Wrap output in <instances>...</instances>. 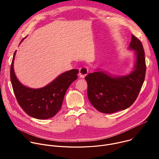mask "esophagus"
I'll return each instance as SVG.
<instances>
[{
    "label": "esophagus",
    "mask_w": 159,
    "mask_h": 159,
    "mask_svg": "<svg viewBox=\"0 0 159 159\" xmlns=\"http://www.w3.org/2000/svg\"><path fill=\"white\" fill-rule=\"evenodd\" d=\"M88 72H89L88 68L87 66H83V67H81L80 69H79V75L80 77L84 78L87 75Z\"/></svg>",
    "instance_id": "esophagus-1"
}]
</instances>
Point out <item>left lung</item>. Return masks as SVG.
<instances>
[{
    "label": "left lung",
    "instance_id": "left-lung-1",
    "mask_svg": "<svg viewBox=\"0 0 159 159\" xmlns=\"http://www.w3.org/2000/svg\"><path fill=\"white\" fill-rule=\"evenodd\" d=\"M129 48L135 51L137 57L131 74L114 77L98 71L85 77L88 99L101 112L109 114L126 109L133 104L140 93L146 73L145 52L142 42L133 34Z\"/></svg>",
    "mask_w": 159,
    "mask_h": 159
}]
</instances>
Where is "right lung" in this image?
<instances>
[{
	"label": "right lung",
	"mask_w": 159,
	"mask_h": 159,
	"mask_svg": "<svg viewBox=\"0 0 159 159\" xmlns=\"http://www.w3.org/2000/svg\"><path fill=\"white\" fill-rule=\"evenodd\" d=\"M16 53V51L14 53L11 65L10 77L19 106L26 114L33 118L39 120L52 118L60 109L66 90L77 79L79 70L72 69L64 72L44 87L29 88L21 84L15 75L13 64Z\"/></svg>",
	"instance_id": "right-lung-1"
}]
</instances>
